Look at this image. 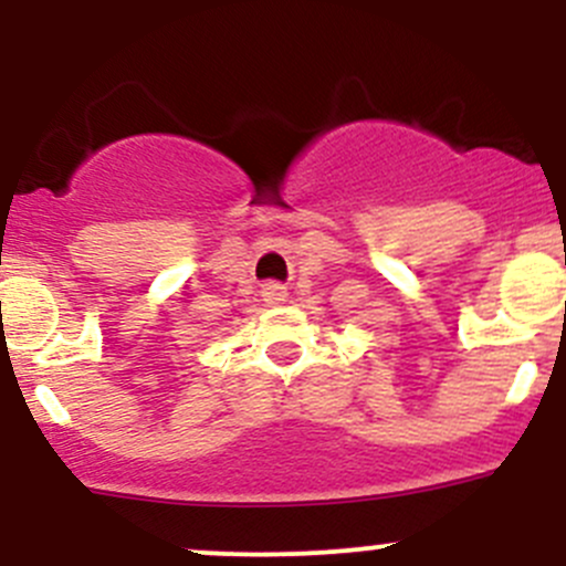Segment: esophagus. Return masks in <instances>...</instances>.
I'll use <instances>...</instances> for the list:
<instances>
[{
	"label": "esophagus",
	"instance_id": "obj_1",
	"mask_svg": "<svg viewBox=\"0 0 566 566\" xmlns=\"http://www.w3.org/2000/svg\"><path fill=\"white\" fill-rule=\"evenodd\" d=\"M262 301L271 306L284 304V301H287V287H284V284H276V282L262 284Z\"/></svg>",
	"mask_w": 566,
	"mask_h": 566
}]
</instances>
